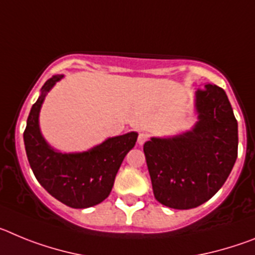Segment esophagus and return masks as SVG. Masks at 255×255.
I'll use <instances>...</instances> for the list:
<instances>
[{
  "label": "esophagus",
  "mask_w": 255,
  "mask_h": 255,
  "mask_svg": "<svg viewBox=\"0 0 255 255\" xmlns=\"http://www.w3.org/2000/svg\"><path fill=\"white\" fill-rule=\"evenodd\" d=\"M147 140H148V135L144 134V132H140V134H139V136H138V144H139V145H143V144L145 143Z\"/></svg>",
  "instance_id": "1"
}]
</instances>
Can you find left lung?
I'll list each match as a JSON object with an SVG mask.
<instances>
[{
  "instance_id": "left-lung-1",
  "label": "left lung",
  "mask_w": 255,
  "mask_h": 255,
  "mask_svg": "<svg viewBox=\"0 0 255 255\" xmlns=\"http://www.w3.org/2000/svg\"><path fill=\"white\" fill-rule=\"evenodd\" d=\"M198 121L189 131L150 138L144 154L159 203L190 209L222 188L238 158V121L222 88L206 84L195 92Z\"/></svg>"
}]
</instances>
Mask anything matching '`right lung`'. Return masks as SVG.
<instances>
[{"mask_svg":"<svg viewBox=\"0 0 255 255\" xmlns=\"http://www.w3.org/2000/svg\"><path fill=\"white\" fill-rule=\"evenodd\" d=\"M64 75L48 79L33 105L24 131L26 157L34 176L52 197L71 208H89L106 199L125 155L132 149L138 132L112 136L85 152L62 153L40 132L39 112L47 93Z\"/></svg>","mask_w":255,"mask_h":255,"instance_id":"1","label":"right lung"}]
</instances>
